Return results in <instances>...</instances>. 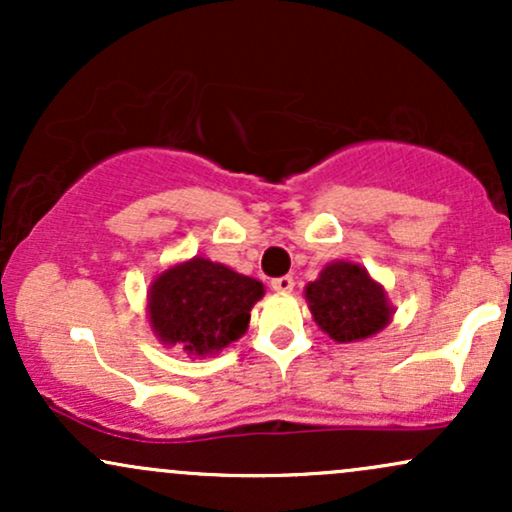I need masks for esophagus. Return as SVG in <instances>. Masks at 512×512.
Segmentation results:
<instances>
[{"label": "esophagus", "mask_w": 512, "mask_h": 512, "mask_svg": "<svg viewBox=\"0 0 512 512\" xmlns=\"http://www.w3.org/2000/svg\"><path fill=\"white\" fill-rule=\"evenodd\" d=\"M293 286H296V281H293V276H289V274L279 276V279L272 281V289L276 293H291Z\"/></svg>", "instance_id": "obj_1"}]
</instances>
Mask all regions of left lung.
<instances>
[{"label":"left lung","mask_w":512,"mask_h":512,"mask_svg":"<svg viewBox=\"0 0 512 512\" xmlns=\"http://www.w3.org/2000/svg\"><path fill=\"white\" fill-rule=\"evenodd\" d=\"M305 298L320 330L339 344L373 337L392 317L383 286L354 262H334L322 269L320 279L305 289Z\"/></svg>","instance_id":"obj_1"}]
</instances>
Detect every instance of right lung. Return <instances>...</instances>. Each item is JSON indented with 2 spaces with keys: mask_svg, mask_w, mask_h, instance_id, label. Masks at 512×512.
Segmentation results:
<instances>
[{
  "mask_svg": "<svg viewBox=\"0 0 512 512\" xmlns=\"http://www.w3.org/2000/svg\"><path fill=\"white\" fill-rule=\"evenodd\" d=\"M264 286L219 262L195 257L170 267L154 281L149 317L166 344H180L190 354H216L248 330L252 305Z\"/></svg>",
  "mask_w": 512,
  "mask_h": 512,
  "instance_id": "obj_1",
  "label": "right lung"
}]
</instances>
